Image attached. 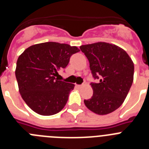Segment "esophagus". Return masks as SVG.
Listing matches in <instances>:
<instances>
[{
  "instance_id": "34e87169",
  "label": "esophagus",
  "mask_w": 149,
  "mask_h": 149,
  "mask_svg": "<svg viewBox=\"0 0 149 149\" xmlns=\"http://www.w3.org/2000/svg\"><path fill=\"white\" fill-rule=\"evenodd\" d=\"M76 86H77V88H81L83 86V85H77V84H76Z\"/></svg>"
}]
</instances>
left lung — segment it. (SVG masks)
<instances>
[{"mask_svg": "<svg viewBox=\"0 0 149 149\" xmlns=\"http://www.w3.org/2000/svg\"><path fill=\"white\" fill-rule=\"evenodd\" d=\"M80 48L89 60L94 78H101L98 84H91L93 95L84 100V104L98 115L115 111L123 104L132 85V60L122 48L107 42L84 45Z\"/></svg>", "mask_w": 149, "mask_h": 149, "instance_id": "obj_1", "label": "left lung"}]
</instances>
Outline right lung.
I'll return each mask as SVG.
<instances>
[{
	"label": "right lung",
	"mask_w": 149,
	"mask_h": 149,
	"mask_svg": "<svg viewBox=\"0 0 149 149\" xmlns=\"http://www.w3.org/2000/svg\"><path fill=\"white\" fill-rule=\"evenodd\" d=\"M78 51L76 46L48 42L30 46L18 56L15 68L18 90L31 110L42 116L63 110L74 84L56 77Z\"/></svg>",
	"instance_id": "right-lung-1"
}]
</instances>
